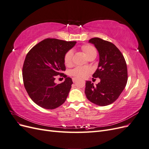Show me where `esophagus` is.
Segmentation results:
<instances>
[{
    "instance_id": "34e87169",
    "label": "esophagus",
    "mask_w": 149,
    "mask_h": 149,
    "mask_svg": "<svg viewBox=\"0 0 149 149\" xmlns=\"http://www.w3.org/2000/svg\"><path fill=\"white\" fill-rule=\"evenodd\" d=\"M72 79H73V83H75V82L76 81H77V79L75 78H73Z\"/></svg>"
}]
</instances>
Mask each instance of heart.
I'll return each mask as SVG.
<instances>
[{"instance_id": "heart-1", "label": "heart", "mask_w": 149, "mask_h": 149, "mask_svg": "<svg viewBox=\"0 0 149 149\" xmlns=\"http://www.w3.org/2000/svg\"><path fill=\"white\" fill-rule=\"evenodd\" d=\"M81 49L84 53L85 55L88 58L96 56V50L95 48L91 45H84L81 47ZM73 53L72 50L68 51L64 56L65 65L67 66H70L72 65V58H73ZM90 73V70L85 67H76L73 70H71V74L76 78H84Z\"/></svg>"}]
</instances>
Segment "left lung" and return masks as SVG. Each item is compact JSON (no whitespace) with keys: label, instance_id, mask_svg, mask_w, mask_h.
Masks as SVG:
<instances>
[{"label":"left lung","instance_id":"left-lung-1","mask_svg":"<svg viewBox=\"0 0 149 149\" xmlns=\"http://www.w3.org/2000/svg\"><path fill=\"white\" fill-rule=\"evenodd\" d=\"M100 54V62L93 78L101 81L94 86L91 81L86 83L85 94L88 100L96 105L105 106L113 103L120 95L127 81V68L125 58L112 43L100 38H93Z\"/></svg>","mask_w":149,"mask_h":149}]
</instances>
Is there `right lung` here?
<instances>
[{
	"mask_svg": "<svg viewBox=\"0 0 149 149\" xmlns=\"http://www.w3.org/2000/svg\"><path fill=\"white\" fill-rule=\"evenodd\" d=\"M76 43L47 38L26 54L22 68L24 87L31 100L44 109L60 106L68 96L73 81L62 73L66 70L64 56ZM58 75L65 81L56 85L54 80Z\"/></svg>",
	"mask_w": 149,
	"mask_h": 149,
	"instance_id": "add662e5",
	"label": "right lung"
}]
</instances>
